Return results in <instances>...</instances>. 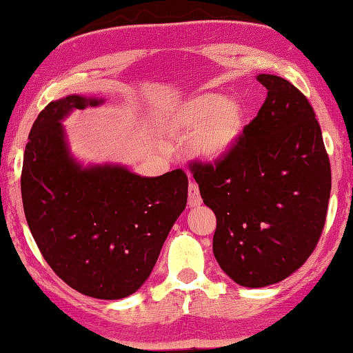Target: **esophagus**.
Returning <instances> with one entry per match:
<instances>
[{"label": "esophagus", "instance_id": "obj_1", "mask_svg": "<svg viewBox=\"0 0 353 353\" xmlns=\"http://www.w3.org/2000/svg\"><path fill=\"white\" fill-rule=\"evenodd\" d=\"M202 204V198L199 194L198 183L191 181L188 185V205L190 207H199Z\"/></svg>", "mask_w": 353, "mask_h": 353}]
</instances>
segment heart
I'll use <instances>...</instances> for the list:
<instances>
[{"instance_id":"1","label":"heart","mask_w":353,"mask_h":353,"mask_svg":"<svg viewBox=\"0 0 353 353\" xmlns=\"http://www.w3.org/2000/svg\"><path fill=\"white\" fill-rule=\"evenodd\" d=\"M244 123L246 110L240 99L202 92L172 105L163 126L176 135L196 129L188 141L191 154L204 162H219L238 146Z\"/></svg>"}]
</instances>
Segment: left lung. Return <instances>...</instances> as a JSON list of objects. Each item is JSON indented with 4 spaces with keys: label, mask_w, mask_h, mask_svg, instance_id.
Wrapping results in <instances>:
<instances>
[{
    "label": "left lung",
    "mask_w": 353,
    "mask_h": 353,
    "mask_svg": "<svg viewBox=\"0 0 353 353\" xmlns=\"http://www.w3.org/2000/svg\"><path fill=\"white\" fill-rule=\"evenodd\" d=\"M268 97L234 152L191 166L216 214L213 254L246 288L282 282L318 244L332 188L330 162L308 99L283 77L256 76Z\"/></svg>",
    "instance_id": "1"
}]
</instances>
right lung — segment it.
Segmentation results:
<instances>
[{
    "mask_svg": "<svg viewBox=\"0 0 353 353\" xmlns=\"http://www.w3.org/2000/svg\"><path fill=\"white\" fill-rule=\"evenodd\" d=\"M103 103L68 94L39 113L25 149L21 198L51 270L82 294L115 301L134 294L152 272L187 205L188 177L182 170L141 177L123 165L77 162L62 121Z\"/></svg>",
    "mask_w": 353,
    "mask_h": 353,
    "instance_id": "right-lung-1",
    "label": "right lung"
}]
</instances>
